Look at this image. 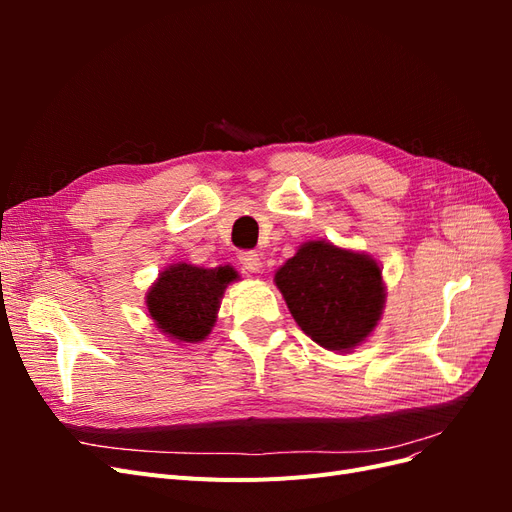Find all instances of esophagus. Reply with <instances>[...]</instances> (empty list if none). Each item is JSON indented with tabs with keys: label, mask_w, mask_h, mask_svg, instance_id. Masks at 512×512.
<instances>
[{
	"label": "esophagus",
	"mask_w": 512,
	"mask_h": 512,
	"mask_svg": "<svg viewBox=\"0 0 512 512\" xmlns=\"http://www.w3.org/2000/svg\"><path fill=\"white\" fill-rule=\"evenodd\" d=\"M239 262H241L243 269L252 271V273H258L262 269V260H260V256L254 250H243L239 254Z\"/></svg>",
	"instance_id": "obj_1"
}]
</instances>
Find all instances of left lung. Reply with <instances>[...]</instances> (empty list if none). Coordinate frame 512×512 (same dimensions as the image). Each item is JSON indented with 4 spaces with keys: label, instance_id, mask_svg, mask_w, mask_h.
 Segmentation results:
<instances>
[{
    "label": "left lung",
    "instance_id": "8db88e82",
    "mask_svg": "<svg viewBox=\"0 0 512 512\" xmlns=\"http://www.w3.org/2000/svg\"><path fill=\"white\" fill-rule=\"evenodd\" d=\"M275 284L301 331L327 350L359 346L384 307L378 262L324 241L301 245L275 273Z\"/></svg>",
    "mask_w": 512,
    "mask_h": 512
}]
</instances>
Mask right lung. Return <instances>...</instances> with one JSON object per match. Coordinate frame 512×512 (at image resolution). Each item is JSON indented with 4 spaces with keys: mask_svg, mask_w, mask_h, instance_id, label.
<instances>
[{
    "mask_svg": "<svg viewBox=\"0 0 512 512\" xmlns=\"http://www.w3.org/2000/svg\"><path fill=\"white\" fill-rule=\"evenodd\" d=\"M232 280H237V271L230 267L200 269L181 262L166 269L149 290V316L158 329L179 342H203L215 324L224 288Z\"/></svg>",
    "mask_w": 512,
    "mask_h": 512,
    "instance_id": "obj_1",
    "label": "right lung"
}]
</instances>
